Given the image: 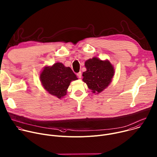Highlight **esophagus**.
I'll list each match as a JSON object with an SVG mask.
<instances>
[{"instance_id":"1","label":"esophagus","mask_w":157,"mask_h":157,"mask_svg":"<svg viewBox=\"0 0 157 157\" xmlns=\"http://www.w3.org/2000/svg\"><path fill=\"white\" fill-rule=\"evenodd\" d=\"M77 75L78 76V78H80L82 77V73H81V72H79L78 73H77Z\"/></svg>"}]
</instances>
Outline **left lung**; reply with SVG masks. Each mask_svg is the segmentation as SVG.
Masks as SVG:
<instances>
[{"mask_svg": "<svg viewBox=\"0 0 157 157\" xmlns=\"http://www.w3.org/2000/svg\"><path fill=\"white\" fill-rule=\"evenodd\" d=\"M86 69L83 72L82 80L95 94H99L111 83L114 75V67L109 60H101L93 57L85 62Z\"/></svg>", "mask_w": 157, "mask_h": 157, "instance_id": "1", "label": "left lung"}]
</instances>
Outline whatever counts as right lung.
<instances>
[{"mask_svg": "<svg viewBox=\"0 0 157 157\" xmlns=\"http://www.w3.org/2000/svg\"><path fill=\"white\" fill-rule=\"evenodd\" d=\"M40 78L44 89L59 99L66 95L71 82L78 80L71 67H66L61 62L46 66L40 73Z\"/></svg>", "mask_w": 157, "mask_h": 157, "instance_id": "right-lung-1", "label": "right lung"}]
</instances>
